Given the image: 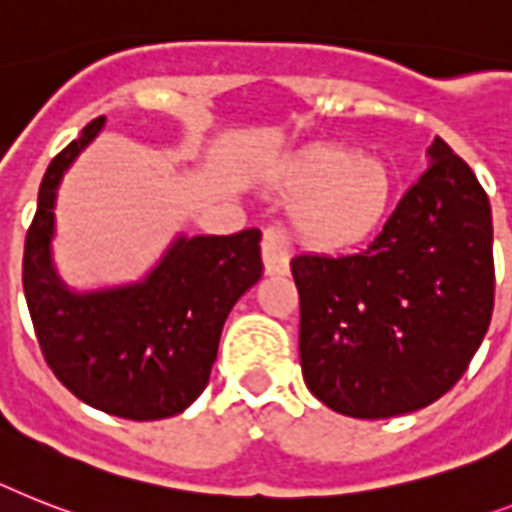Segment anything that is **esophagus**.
<instances>
[{
	"mask_svg": "<svg viewBox=\"0 0 512 512\" xmlns=\"http://www.w3.org/2000/svg\"><path fill=\"white\" fill-rule=\"evenodd\" d=\"M260 249H263V265L268 276H284V273H289L292 247H289V239H286V234L281 228H265Z\"/></svg>",
	"mask_w": 512,
	"mask_h": 512,
	"instance_id": "esophagus-1",
	"label": "esophagus"
}]
</instances>
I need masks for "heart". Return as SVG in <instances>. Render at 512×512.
<instances>
[{"label": "heart", "instance_id": "obj_1", "mask_svg": "<svg viewBox=\"0 0 512 512\" xmlns=\"http://www.w3.org/2000/svg\"><path fill=\"white\" fill-rule=\"evenodd\" d=\"M286 186L297 199V226L307 242L344 247L360 242L386 215L392 173L384 160L347 144H315L294 160Z\"/></svg>", "mask_w": 512, "mask_h": 512}]
</instances>
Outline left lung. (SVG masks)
<instances>
[{"label": "left lung", "mask_w": 512, "mask_h": 512, "mask_svg": "<svg viewBox=\"0 0 512 512\" xmlns=\"http://www.w3.org/2000/svg\"><path fill=\"white\" fill-rule=\"evenodd\" d=\"M431 165L360 252L297 255L307 389L352 418H392L458 384L494 310L492 207L436 139Z\"/></svg>", "instance_id": "8db88e82"}]
</instances>
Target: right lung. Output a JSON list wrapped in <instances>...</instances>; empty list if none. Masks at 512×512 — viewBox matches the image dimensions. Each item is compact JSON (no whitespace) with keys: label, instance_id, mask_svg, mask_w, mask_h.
<instances>
[{"label":"right lung","instance_id":"right-lung-1","mask_svg":"<svg viewBox=\"0 0 512 512\" xmlns=\"http://www.w3.org/2000/svg\"><path fill=\"white\" fill-rule=\"evenodd\" d=\"M91 120L49 162L23 249V292L41 355L86 405L128 421L178 415L207 386L236 299L263 276L260 231L178 239L144 284L70 294L49 260L54 189L99 134Z\"/></svg>","mask_w":512,"mask_h":512}]
</instances>
